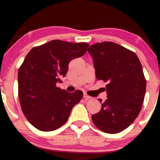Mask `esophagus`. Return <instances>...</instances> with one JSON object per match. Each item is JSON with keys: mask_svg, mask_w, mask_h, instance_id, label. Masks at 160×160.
Wrapping results in <instances>:
<instances>
[{"mask_svg": "<svg viewBox=\"0 0 160 160\" xmlns=\"http://www.w3.org/2000/svg\"><path fill=\"white\" fill-rule=\"evenodd\" d=\"M84 98L85 100H89V99H91L92 97H90V96H89L87 93L84 92Z\"/></svg>", "mask_w": 160, "mask_h": 160, "instance_id": "obj_1", "label": "esophagus"}]
</instances>
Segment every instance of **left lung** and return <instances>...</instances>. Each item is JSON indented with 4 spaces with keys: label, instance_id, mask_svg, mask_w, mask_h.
<instances>
[{
    "label": "left lung",
    "instance_id": "8db88e82",
    "mask_svg": "<svg viewBox=\"0 0 160 160\" xmlns=\"http://www.w3.org/2000/svg\"><path fill=\"white\" fill-rule=\"evenodd\" d=\"M93 59L98 80H103L107 99L99 112L92 116L102 132L115 134L128 128L141 110L146 80L138 58L130 50L109 41L97 43L87 49Z\"/></svg>",
    "mask_w": 160,
    "mask_h": 160
}]
</instances>
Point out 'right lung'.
<instances>
[{"label":"right lung","instance_id":"add662e5","mask_svg":"<svg viewBox=\"0 0 160 160\" xmlns=\"http://www.w3.org/2000/svg\"><path fill=\"white\" fill-rule=\"evenodd\" d=\"M87 43L53 40L28 52L18 71V95L22 111L41 131L55 130L68 119L83 92L69 93L57 87L65 76L70 61L86 53Z\"/></svg>","mask_w":160,"mask_h":160}]
</instances>
